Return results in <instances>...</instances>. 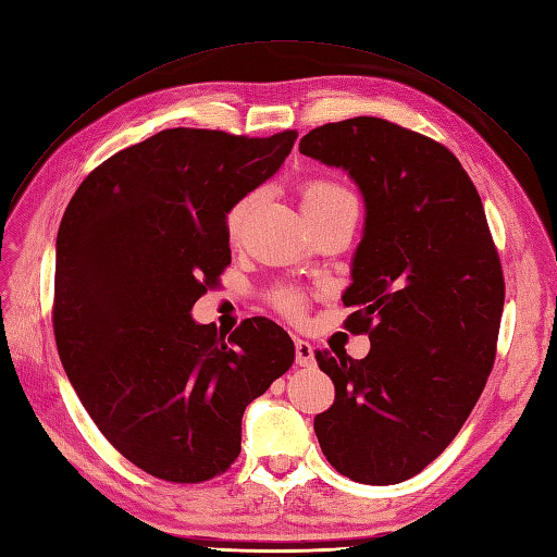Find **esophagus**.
Masks as SVG:
<instances>
[{"label":"esophagus","mask_w":557,"mask_h":557,"mask_svg":"<svg viewBox=\"0 0 557 557\" xmlns=\"http://www.w3.org/2000/svg\"><path fill=\"white\" fill-rule=\"evenodd\" d=\"M295 363L297 366H314V347H311L307 341H300L297 337L295 341Z\"/></svg>","instance_id":"34e87169"}]
</instances>
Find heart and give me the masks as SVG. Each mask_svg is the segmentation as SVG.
Returning <instances> with one entry per match:
<instances>
[{
  "label": "heart",
  "instance_id": "heart-1",
  "mask_svg": "<svg viewBox=\"0 0 557 557\" xmlns=\"http://www.w3.org/2000/svg\"><path fill=\"white\" fill-rule=\"evenodd\" d=\"M351 198L355 196H351L345 186H341L333 180H325V176H314V180H307L300 184V202L307 220L309 216H317L325 210L341 206L343 200H351ZM252 200H255V194L243 196L234 202L232 210L226 212V234L232 238L238 236ZM271 302H274V307L281 311V314H286L290 319H300L305 314V297L297 290L278 288L274 290V295H271Z\"/></svg>",
  "mask_w": 557,
  "mask_h": 557
}]
</instances>
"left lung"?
<instances>
[{
    "label": "left lung",
    "instance_id": "8db88e82",
    "mask_svg": "<svg viewBox=\"0 0 557 557\" xmlns=\"http://www.w3.org/2000/svg\"><path fill=\"white\" fill-rule=\"evenodd\" d=\"M300 153L361 188L366 228L343 295L351 359L317 349L335 401L314 418L329 463L361 484H397L463 428L496 359L506 281L478 188L440 141L383 117L305 134Z\"/></svg>",
    "mask_w": 557,
    "mask_h": 557
}]
</instances>
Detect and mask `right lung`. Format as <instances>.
Listing matches in <instances>:
<instances>
[{
    "mask_svg": "<svg viewBox=\"0 0 557 557\" xmlns=\"http://www.w3.org/2000/svg\"><path fill=\"white\" fill-rule=\"evenodd\" d=\"M295 139L162 129L103 160L67 202L59 357L101 435L158 480L198 484L232 468L243 411L295 361L290 335L264 317L226 335L188 314L232 264L226 212Z\"/></svg>",
    "mask_w": 557,
    "mask_h": 557,
    "instance_id": "1",
    "label": "right lung"
}]
</instances>
